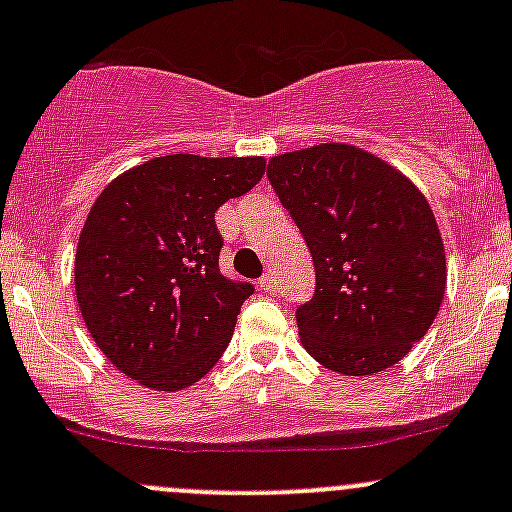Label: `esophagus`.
<instances>
[{"instance_id": "34e87169", "label": "esophagus", "mask_w": 512, "mask_h": 512, "mask_svg": "<svg viewBox=\"0 0 512 512\" xmlns=\"http://www.w3.org/2000/svg\"><path fill=\"white\" fill-rule=\"evenodd\" d=\"M260 289L267 294H275L277 292V277L272 275V272H265V275L260 277Z\"/></svg>"}]
</instances>
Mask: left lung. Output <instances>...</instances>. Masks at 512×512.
<instances>
[{
  "mask_svg": "<svg viewBox=\"0 0 512 512\" xmlns=\"http://www.w3.org/2000/svg\"><path fill=\"white\" fill-rule=\"evenodd\" d=\"M267 178L317 272L314 297L297 309L302 347L344 376L404 359L446 294V252L421 190L347 143L270 158Z\"/></svg>",
  "mask_w": 512,
  "mask_h": 512,
  "instance_id": "obj_1",
  "label": "left lung"
}]
</instances>
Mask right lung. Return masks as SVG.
<instances>
[{
    "instance_id": "obj_1",
    "label": "right lung",
    "mask_w": 512,
    "mask_h": 512,
    "mask_svg": "<svg viewBox=\"0 0 512 512\" xmlns=\"http://www.w3.org/2000/svg\"><path fill=\"white\" fill-rule=\"evenodd\" d=\"M262 175V156L175 153L126 170L98 195L74 285L89 334L121 374L180 391L218 364L255 287L220 272L215 213Z\"/></svg>"
}]
</instances>
